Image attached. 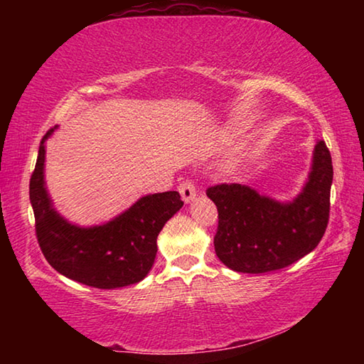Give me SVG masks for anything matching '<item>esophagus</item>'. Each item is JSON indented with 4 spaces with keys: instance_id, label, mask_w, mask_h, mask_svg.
Here are the masks:
<instances>
[{
    "instance_id": "1",
    "label": "esophagus",
    "mask_w": 364,
    "mask_h": 364,
    "mask_svg": "<svg viewBox=\"0 0 364 364\" xmlns=\"http://www.w3.org/2000/svg\"><path fill=\"white\" fill-rule=\"evenodd\" d=\"M178 191H180L184 204H189V202L196 197V186L193 184V181H189V180L183 181L180 186H178Z\"/></svg>"
}]
</instances>
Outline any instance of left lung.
<instances>
[{
    "label": "left lung",
    "mask_w": 364,
    "mask_h": 364,
    "mask_svg": "<svg viewBox=\"0 0 364 364\" xmlns=\"http://www.w3.org/2000/svg\"><path fill=\"white\" fill-rule=\"evenodd\" d=\"M332 159L324 141L313 151L305 186L279 202L245 184H217L207 196L218 208L215 254L237 273L286 268L316 247L329 221Z\"/></svg>",
    "instance_id": "8db88e82"
}]
</instances>
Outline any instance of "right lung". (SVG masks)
<instances>
[{
    "label": "right lung",
    "instance_id": "1",
    "mask_svg": "<svg viewBox=\"0 0 364 364\" xmlns=\"http://www.w3.org/2000/svg\"><path fill=\"white\" fill-rule=\"evenodd\" d=\"M30 178V204L36 239L48 263L65 278L96 289H119L143 281L157 254V236L183 207L176 191L149 194L107 223L78 226L67 221L53 205L45 183L46 139Z\"/></svg>",
    "mask_w": 364,
    "mask_h": 364
}]
</instances>
